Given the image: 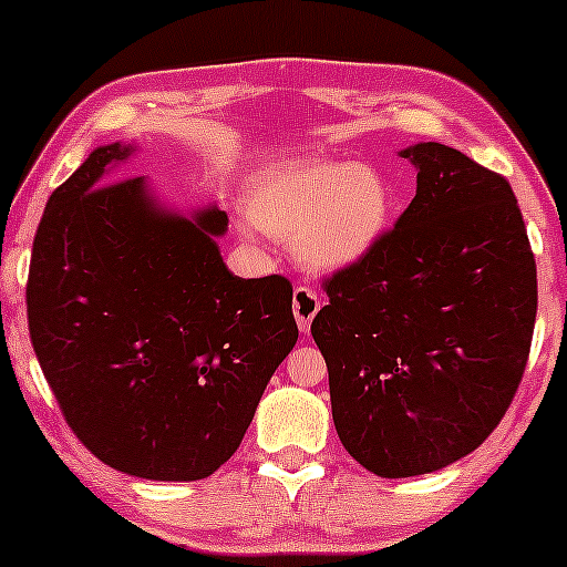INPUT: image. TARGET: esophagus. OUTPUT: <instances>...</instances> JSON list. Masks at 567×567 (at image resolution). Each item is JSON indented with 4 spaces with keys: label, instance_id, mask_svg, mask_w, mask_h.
Instances as JSON below:
<instances>
[{
    "label": "esophagus",
    "instance_id": "esophagus-1",
    "mask_svg": "<svg viewBox=\"0 0 567 567\" xmlns=\"http://www.w3.org/2000/svg\"><path fill=\"white\" fill-rule=\"evenodd\" d=\"M293 317H297V324L301 332H309L312 328L315 315L320 312V297L309 289V286H297L293 289Z\"/></svg>",
    "mask_w": 567,
    "mask_h": 567
}]
</instances>
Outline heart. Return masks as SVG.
<instances>
[{
    "instance_id": "heart-1",
    "label": "heart",
    "mask_w": 567,
    "mask_h": 567,
    "mask_svg": "<svg viewBox=\"0 0 567 567\" xmlns=\"http://www.w3.org/2000/svg\"><path fill=\"white\" fill-rule=\"evenodd\" d=\"M392 206L386 175L363 162H289L260 173L247 190V216L270 237L291 239L315 270L369 258L390 229Z\"/></svg>"
}]
</instances>
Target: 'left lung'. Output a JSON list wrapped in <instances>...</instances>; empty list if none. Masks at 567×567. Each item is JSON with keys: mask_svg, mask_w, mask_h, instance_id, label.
<instances>
[{"mask_svg": "<svg viewBox=\"0 0 567 567\" xmlns=\"http://www.w3.org/2000/svg\"><path fill=\"white\" fill-rule=\"evenodd\" d=\"M415 198L374 252L324 281L312 338L340 444L379 477L436 472L514 400L537 320V262L508 181L446 144L400 152Z\"/></svg>", "mask_w": 567, "mask_h": 567, "instance_id": "8db88e82", "label": "left lung"}]
</instances>
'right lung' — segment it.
Wrapping results in <instances>:
<instances>
[{
	"label": "right lung",
	"mask_w": 567,
	"mask_h": 567,
	"mask_svg": "<svg viewBox=\"0 0 567 567\" xmlns=\"http://www.w3.org/2000/svg\"><path fill=\"white\" fill-rule=\"evenodd\" d=\"M134 152L97 146L51 193L28 328L69 429L100 462L188 483L237 452L299 328L284 276L224 266L227 214L169 212L146 177L107 183Z\"/></svg>",
	"instance_id": "right-lung-1"
}]
</instances>
